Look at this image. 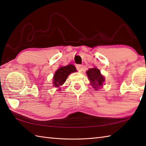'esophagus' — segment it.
<instances>
[{
	"instance_id": "34e87169",
	"label": "esophagus",
	"mask_w": 146,
	"mask_h": 146,
	"mask_svg": "<svg viewBox=\"0 0 146 146\" xmlns=\"http://www.w3.org/2000/svg\"><path fill=\"white\" fill-rule=\"evenodd\" d=\"M77 67H78V70L80 71V72H81V71L83 70V69H84V66H83L82 65H77Z\"/></svg>"
}]
</instances>
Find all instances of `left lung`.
Segmentation results:
<instances>
[{"label":"left lung","mask_w":146,"mask_h":146,"mask_svg":"<svg viewBox=\"0 0 146 146\" xmlns=\"http://www.w3.org/2000/svg\"><path fill=\"white\" fill-rule=\"evenodd\" d=\"M86 73H87L89 79L91 81V86H93V88L96 89V90L97 88H99L100 86L103 85V83L105 81V79L97 68L90 69Z\"/></svg>","instance_id":"8db88e82"}]
</instances>
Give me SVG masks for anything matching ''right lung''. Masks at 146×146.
<instances>
[{"label":"right lung","mask_w":146,"mask_h":146,"mask_svg":"<svg viewBox=\"0 0 146 146\" xmlns=\"http://www.w3.org/2000/svg\"><path fill=\"white\" fill-rule=\"evenodd\" d=\"M76 69L72 64L67 65L66 66L61 67L56 71L53 77V86L58 88L66 81L68 76L70 73L75 72Z\"/></svg>","instance_id":"add662e5"}]
</instances>
